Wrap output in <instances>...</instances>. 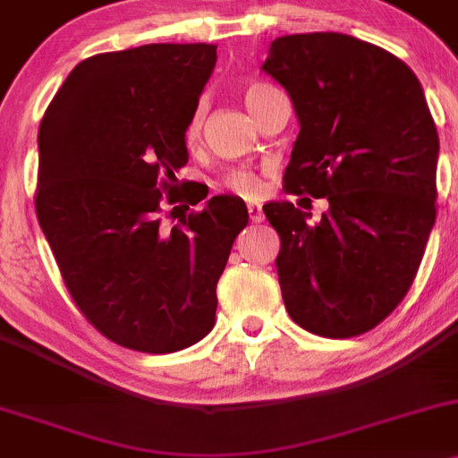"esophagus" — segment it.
Wrapping results in <instances>:
<instances>
[{
	"instance_id": "34e87169",
	"label": "esophagus",
	"mask_w": 458,
	"mask_h": 458,
	"mask_svg": "<svg viewBox=\"0 0 458 458\" xmlns=\"http://www.w3.org/2000/svg\"><path fill=\"white\" fill-rule=\"evenodd\" d=\"M249 218H250V223H262L264 220V211H262V208H259V205H249Z\"/></svg>"
}]
</instances>
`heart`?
Returning <instances> with one entry per match:
<instances>
[{
    "instance_id": "obj_1",
    "label": "heart",
    "mask_w": 458,
    "mask_h": 458,
    "mask_svg": "<svg viewBox=\"0 0 458 458\" xmlns=\"http://www.w3.org/2000/svg\"><path fill=\"white\" fill-rule=\"evenodd\" d=\"M270 89L268 85H259V82H255V85H247L242 89V98H244V105H247V109L253 113L255 106L262 102V98L267 96ZM203 117H205V111L203 106H196L194 113H191V117L188 120V126H185V141L188 144H194L196 140L200 137V129H203ZM225 185L231 191H235V194L244 196V199H255V196H259V191H262V183H259V179L255 174H250V172H244V170H238V172H231V174L225 179Z\"/></svg>"
}]
</instances>
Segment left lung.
I'll list each match as a JSON object with an SVG mask.
<instances>
[{"label":"left lung","instance_id":"obj_1","mask_svg":"<svg viewBox=\"0 0 458 458\" xmlns=\"http://www.w3.org/2000/svg\"><path fill=\"white\" fill-rule=\"evenodd\" d=\"M262 70L301 126L284 190L329 203L317 225L288 200L264 205L282 240L284 303L308 332L358 336L406 297L437 218L439 135L424 89L391 52L338 32L275 38Z\"/></svg>","mask_w":458,"mask_h":458}]
</instances>
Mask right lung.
I'll use <instances>...</instances> for the list:
<instances>
[{"label":"right lung","instance_id":"add662e5","mask_svg":"<svg viewBox=\"0 0 458 458\" xmlns=\"http://www.w3.org/2000/svg\"><path fill=\"white\" fill-rule=\"evenodd\" d=\"M214 65L209 43L96 54L73 67L38 129L34 208L63 282L98 332L135 352L208 336L216 284L249 223L244 200L223 194L161 225V202L176 211L205 199L176 170Z\"/></svg>","mask_w":458,"mask_h":458}]
</instances>
